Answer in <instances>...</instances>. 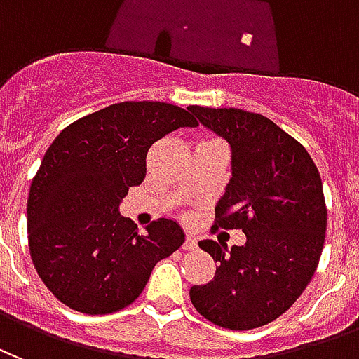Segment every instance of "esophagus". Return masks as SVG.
<instances>
[{
  "instance_id": "34e87169",
  "label": "esophagus",
  "mask_w": 359,
  "mask_h": 359,
  "mask_svg": "<svg viewBox=\"0 0 359 359\" xmlns=\"http://www.w3.org/2000/svg\"><path fill=\"white\" fill-rule=\"evenodd\" d=\"M183 248H185V250H195V248H197V239H195V235H187V237H185Z\"/></svg>"
}]
</instances>
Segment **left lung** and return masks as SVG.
Masks as SVG:
<instances>
[{
  "mask_svg": "<svg viewBox=\"0 0 359 359\" xmlns=\"http://www.w3.org/2000/svg\"><path fill=\"white\" fill-rule=\"evenodd\" d=\"M187 109L231 147V180L216 205L212 229L247 235L243 247L198 243L218 266L210 283L191 287V302L208 321L231 331L268 325L297 302L323 250L327 208L318 166L294 137L262 114Z\"/></svg>",
  "mask_w": 359,
  "mask_h": 359,
  "instance_id": "1",
  "label": "left lung"
}]
</instances>
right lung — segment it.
Returning a JSON list of instances; mask_svg holds the SVG:
<instances>
[{
  "label": "right lung",
  "instance_id": "add662e5",
  "mask_svg": "<svg viewBox=\"0 0 359 359\" xmlns=\"http://www.w3.org/2000/svg\"><path fill=\"white\" fill-rule=\"evenodd\" d=\"M197 124L176 104L126 101L55 137L30 185L26 222L34 268L62 304L91 316L118 312L140 297L156 262L182 247L174 219L158 218L140 235L118 206L145 180L154 141Z\"/></svg>",
  "mask_w": 359,
  "mask_h": 359
}]
</instances>
